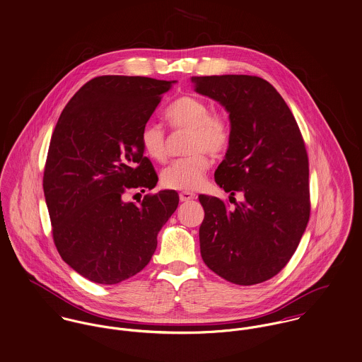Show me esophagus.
<instances>
[{
  "label": "esophagus",
  "instance_id": "1",
  "mask_svg": "<svg viewBox=\"0 0 362 362\" xmlns=\"http://www.w3.org/2000/svg\"><path fill=\"white\" fill-rule=\"evenodd\" d=\"M179 199L180 201H190L196 199V194L190 193V192H182V193H179Z\"/></svg>",
  "mask_w": 362,
  "mask_h": 362
}]
</instances>
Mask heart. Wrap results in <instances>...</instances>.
Instances as JSON below:
<instances>
[{
    "mask_svg": "<svg viewBox=\"0 0 362 362\" xmlns=\"http://www.w3.org/2000/svg\"><path fill=\"white\" fill-rule=\"evenodd\" d=\"M165 119L173 130H189L186 140L187 157L169 163L161 173L163 187L193 192L204 185L211 156L228 150L232 141V123L211 105L194 95H182L165 110ZM140 144L146 157L163 162L168 157V139L161 124L148 122L140 133Z\"/></svg>",
    "mask_w": 362,
    "mask_h": 362,
    "instance_id": "b5f03b06",
    "label": "heart"
}]
</instances>
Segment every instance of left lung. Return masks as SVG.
<instances>
[{
	"label": "left lung",
	"instance_id": "obj_1",
	"mask_svg": "<svg viewBox=\"0 0 362 362\" xmlns=\"http://www.w3.org/2000/svg\"><path fill=\"white\" fill-rule=\"evenodd\" d=\"M193 81L197 93L228 110L232 123V141L215 182L233 196L235 206L199 196L205 212L201 257L225 281L262 283L287 265L310 219L304 139L281 94L262 78L222 75ZM236 192L241 203L235 202Z\"/></svg>",
	"mask_w": 362,
	"mask_h": 362
}]
</instances>
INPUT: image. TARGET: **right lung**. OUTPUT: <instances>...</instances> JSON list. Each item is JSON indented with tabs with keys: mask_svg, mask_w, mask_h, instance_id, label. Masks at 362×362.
<instances>
[{
	"mask_svg": "<svg viewBox=\"0 0 362 362\" xmlns=\"http://www.w3.org/2000/svg\"><path fill=\"white\" fill-rule=\"evenodd\" d=\"M172 81L97 76L64 108L51 136L42 189L55 247L88 281L115 284L139 274L157 235L176 211L175 190H151L158 175L143 156L140 133Z\"/></svg>",
	"mask_w": 362,
	"mask_h": 362,
	"instance_id": "right-lung-1",
	"label": "right lung"
}]
</instances>
